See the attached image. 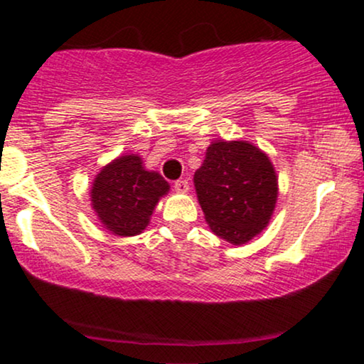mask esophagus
<instances>
[{"label":"esophagus","instance_id":"34e87169","mask_svg":"<svg viewBox=\"0 0 364 364\" xmlns=\"http://www.w3.org/2000/svg\"><path fill=\"white\" fill-rule=\"evenodd\" d=\"M173 187L177 192H187L189 191V182L186 178H178V181L173 182Z\"/></svg>","mask_w":364,"mask_h":364}]
</instances>
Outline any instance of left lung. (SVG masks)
Wrapping results in <instances>:
<instances>
[{"mask_svg":"<svg viewBox=\"0 0 364 364\" xmlns=\"http://www.w3.org/2000/svg\"><path fill=\"white\" fill-rule=\"evenodd\" d=\"M199 204L218 237L240 245L262 232L277 199L266 153L247 141H216L194 175Z\"/></svg>","mask_w":364,"mask_h":364,"instance_id":"obj_1","label":"left lung"}]
</instances>
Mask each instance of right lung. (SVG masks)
<instances>
[{"label":"right lung","mask_w":364,"mask_h":364,"mask_svg":"<svg viewBox=\"0 0 364 364\" xmlns=\"http://www.w3.org/2000/svg\"><path fill=\"white\" fill-rule=\"evenodd\" d=\"M168 182L144 170L139 156H119L100 170L92 187V206L98 220L119 237H132L146 228L158 199Z\"/></svg>","instance_id":"obj_1"}]
</instances>
